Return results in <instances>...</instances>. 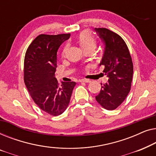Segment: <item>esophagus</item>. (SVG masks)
<instances>
[{
    "instance_id": "obj_1",
    "label": "esophagus",
    "mask_w": 156,
    "mask_h": 156,
    "mask_svg": "<svg viewBox=\"0 0 156 156\" xmlns=\"http://www.w3.org/2000/svg\"><path fill=\"white\" fill-rule=\"evenodd\" d=\"M80 82H85V83H89L91 82L90 80H86V79H83V80H81L80 81Z\"/></svg>"
}]
</instances>
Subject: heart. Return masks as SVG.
I'll use <instances>...</instances> for the list:
<instances>
[{
	"mask_svg": "<svg viewBox=\"0 0 156 156\" xmlns=\"http://www.w3.org/2000/svg\"><path fill=\"white\" fill-rule=\"evenodd\" d=\"M78 40L80 42V45L82 48L84 49V50H87V49H91V50H94L97 45L96 43V40H94L91 34L88 31H83L78 36ZM66 48H65L63 50V54L65 53Z\"/></svg>",
	"mask_w": 156,
	"mask_h": 156,
	"instance_id": "obj_1",
	"label": "heart"
}]
</instances>
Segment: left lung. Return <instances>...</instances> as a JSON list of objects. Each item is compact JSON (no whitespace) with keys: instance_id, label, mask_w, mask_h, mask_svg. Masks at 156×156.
Wrapping results in <instances>:
<instances>
[{"instance_id":"1","label":"left lung","mask_w":156,"mask_h":156,"mask_svg":"<svg viewBox=\"0 0 156 156\" xmlns=\"http://www.w3.org/2000/svg\"><path fill=\"white\" fill-rule=\"evenodd\" d=\"M104 43V52L99 65L108 77L102 85L96 100L102 107L114 110L120 106L131 90L133 67L129 48L121 36L106 28H95Z\"/></svg>"}]
</instances>
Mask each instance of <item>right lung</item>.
<instances>
[{
    "label": "right lung",
    "instance_id": "obj_1",
    "mask_svg": "<svg viewBox=\"0 0 156 156\" xmlns=\"http://www.w3.org/2000/svg\"><path fill=\"white\" fill-rule=\"evenodd\" d=\"M70 34L38 35L30 44L24 60V82L40 109L57 116L67 109L76 82H62L55 76L57 52Z\"/></svg>",
    "mask_w": 156,
    "mask_h": 156
}]
</instances>
